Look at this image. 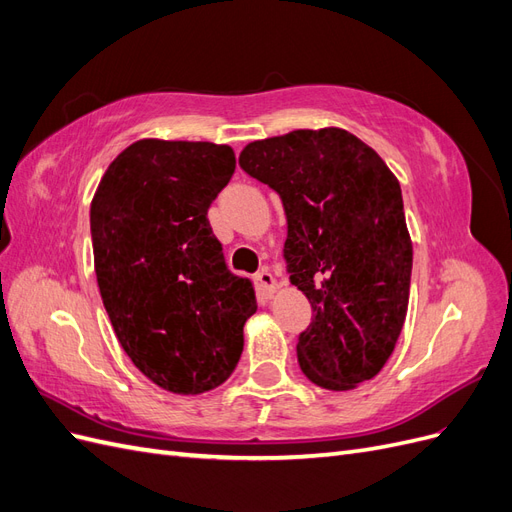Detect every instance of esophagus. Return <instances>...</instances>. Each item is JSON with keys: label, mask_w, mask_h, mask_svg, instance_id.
Here are the masks:
<instances>
[{"label": "esophagus", "mask_w": 512, "mask_h": 512, "mask_svg": "<svg viewBox=\"0 0 512 512\" xmlns=\"http://www.w3.org/2000/svg\"><path fill=\"white\" fill-rule=\"evenodd\" d=\"M256 282H258V286H260V290L265 292V294H271L277 290V282H275V277L267 271V269H262V271H258V275H256Z\"/></svg>", "instance_id": "34e87169"}]
</instances>
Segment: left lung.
<instances>
[{"mask_svg": "<svg viewBox=\"0 0 512 512\" xmlns=\"http://www.w3.org/2000/svg\"><path fill=\"white\" fill-rule=\"evenodd\" d=\"M239 166L282 198L290 282L312 305L301 371L350 391L395 350L410 297L412 241L397 177L342 128L294 130L247 145Z\"/></svg>", "mask_w": 512, "mask_h": 512, "instance_id": "obj_1", "label": "left lung"}]
</instances>
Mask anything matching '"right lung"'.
Wrapping results in <instances>:
<instances>
[{"instance_id":"obj_1","label":"right lung","mask_w":512,"mask_h":512,"mask_svg":"<svg viewBox=\"0 0 512 512\" xmlns=\"http://www.w3.org/2000/svg\"><path fill=\"white\" fill-rule=\"evenodd\" d=\"M228 145L143 138L91 200L94 265L121 348L160 389L200 395L235 371L252 282L230 273L207 211L235 173Z\"/></svg>"}]
</instances>
